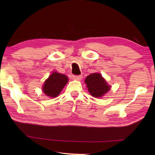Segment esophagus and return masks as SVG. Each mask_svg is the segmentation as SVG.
Masks as SVG:
<instances>
[{
  "mask_svg": "<svg viewBox=\"0 0 155 155\" xmlns=\"http://www.w3.org/2000/svg\"><path fill=\"white\" fill-rule=\"evenodd\" d=\"M73 80H80L82 78V75H73Z\"/></svg>",
  "mask_w": 155,
  "mask_h": 155,
  "instance_id": "esophagus-1",
  "label": "esophagus"
}]
</instances>
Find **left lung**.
I'll return each instance as SVG.
<instances>
[{
	"mask_svg": "<svg viewBox=\"0 0 155 155\" xmlns=\"http://www.w3.org/2000/svg\"><path fill=\"white\" fill-rule=\"evenodd\" d=\"M84 82L87 84L91 95L94 97H101L110 90V86L104 79L101 74L92 73L86 78Z\"/></svg>",
	"mask_w": 155,
	"mask_h": 155,
	"instance_id": "1",
	"label": "left lung"
}]
</instances>
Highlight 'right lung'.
I'll list each match as a JSON object with an SVG mask.
<instances>
[{"mask_svg": "<svg viewBox=\"0 0 155 155\" xmlns=\"http://www.w3.org/2000/svg\"><path fill=\"white\" fill-rule=\"evenodd\" d=\"M68 81L66 75L54 72L43 85V92L46 96L56 97L60 94L61 90Z\"/></svg>", "mask_w": 155, "mask_h": 155, "instance_id": "1", "label": "right lung"}]
</instances>
